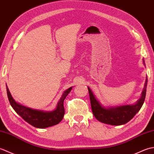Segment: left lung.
Segmentation results:
<instances>
[{
	"label": "left lung",
	"mask_w": 154,
	"mask_h": 154,
	"mask_svg": "<svg viewBox=\"0 0 154 154\" xmlns=\"http://www.w3.org/2000/svg\"><path fill=\"white\" fill-rule=\"evenodd\" d=\"M143 63H144V61H143ZM147 84H148V78L146 77L144 89L142 91V97L136 104L109 108V109H106L101 106L99 101L94 97L89 87H88L93 115L100 122L110 124V125L119 126L127 123L135 116V114L142 106L146 98Z\"/></svg>",
	"instance_id": "8db88e82"
}]
</instances>
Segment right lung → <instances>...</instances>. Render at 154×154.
Wrapping results in <instances>:
<instances>
[{"mask_svg":"<svg viewBox=\"0 0 154 154\" xmlns=\"http://www.w3.org/2000/svg\"><path fill=\"white\" fill-rule=\"evenodd\" d=\"M71 89L72 87L69 88L63 93L57 103L56 109L51 112H44L42 110L30 109L16 103L13 99L6 85L8 98L13 109L28 123L38 128H45L52 126L61 122L65 114L63 101L71 91Z\"/></svg>","mask_w":154,"mask_h":154,"instance_id":"add662e5","label":"right lung"}]
</instances>
